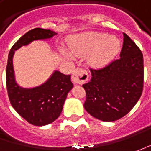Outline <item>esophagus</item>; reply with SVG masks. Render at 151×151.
Returning a JSON list of instances; mask_svg holds the SVG:
<instances>
[{
    "label": "esophagus",
    "instance_id": "obj_1",
    "mask_svg": "<svg viewBox=\"0 0 151 151\" xmlns=\"http://www.w3.org/2000/svg\"><path fill=\"white\" fill-rule=\"evenodd\" d=\"M88 79V73L81 68H77L72 74V81L75 84L81 85Z\"/></svg>",
    "mask_w": 151,
    "mask_h": 151
}]
</instances>
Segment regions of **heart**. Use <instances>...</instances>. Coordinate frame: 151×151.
<instances>
[{
  "instance_id": "b5f03b06",
  "label": "heart",
  "mask_w": 151,
  "mask_h": 151,
  "mask_svg": "<svg viewBox=\"0 0 151 151\" xmlns=\"http://www.w3.org/2000/svg\"><path fill=\"white\" fill-rule=\"evenodd\" d=\"M72 55L82 56L90 54L89 61L95 66H102L111 61L120 50V41L115 36L107 33L88 32L74 36L70 42ZM66 57L72 58L71 54L63 51Z\"/></svg>"
}]
</instances>
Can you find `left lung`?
I'll use <instances>...</instances> for the list:
<instances>
[{
	"label": "left lung",
	"mask_w": 151,
	"mask_h": 151,
	"mask_svg": "<svg viewBox=\"0 0 151 151\" xmlns=\"http://www.w3.org/2000/svg\"><path fill=\"white\" fill-rule=\"evenodd\" d=\"M119 60L100 70L82 86L85 109L95 119L113 122L123 118L139 101L144 83V59L140 50L126 33Z\"/></svg>",
	"instance_id": "left-lung-1"
}]
</instances>
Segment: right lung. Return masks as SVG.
<instances>
[{
	"mask_svg": "<svg viewBox=\"0 0 151 151\" xmlns=\"http://www.w3.org/2000/svg\"><path fill=\"white\" fill-rule=\"evenodd\" d=\"M55 31L34 28L22 36L12 46L8 55L6 77V88L12 106L17 113L35 126L53 123L60 115L69 91L73 88L70 75L55 70L45 82L34 87H22L16 81L13 56L15 51L33 41L50 39Z\"/></svg>",
	"mask_w": 151,
	"mask_h": 151,
	"instance_id": "1",
	"label": "right lung"
}]
</instances>
